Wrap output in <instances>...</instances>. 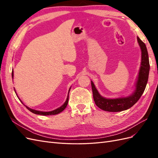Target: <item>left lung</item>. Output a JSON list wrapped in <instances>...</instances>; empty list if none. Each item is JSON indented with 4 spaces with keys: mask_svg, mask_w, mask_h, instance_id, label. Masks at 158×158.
Segmentation results:
<instances>
[{
    "mask_svg": "<svg viewBox=\"0 0 158 158\" xmlns=\"http://www.w3.org/2000/svg\"><path fill=\"white\" fill-rule=\"evenodd\" d=\"M137 41L141 50V63L138 73L136 82L135 85V89L132 93L125 97H119L116 98H106L103 97L98 92L92 81V85L93 97L96 106L102 110L109 112H118L125 111L132 107L144 93L148 80L150 71L149 56L146 46L139 37H137Z\"/></svg>",
    "mask_w": 158,
    "mask_h": 158,
    "instance_id": "left-lung-1",
    "label": "left lung"
}]
</instances>
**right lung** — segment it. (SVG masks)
Here are the masks:
<instances>
[{"instance_id": "add662e5", "label": "right lung", "mask_w": 158, "mask_h": 158, "mask_svg": "<svg viewBox=\"0 0 158 158\" xmlns=\"http://www.w3.org/2000/svg\"><path fill=\"white\" fill-rule=\"evenodd\" d=\"M12 78H14V72L12 71ZM70 88H71V87L69 88V93H68V95H67V98H66V101H65V102L64 103V104H63L62 105V106H60V107H59V108H57V109H55V110H53V111H37V110H35V109H31V108H30V107H28L27 106H25L24 104L23 103V102L21 101V99L18 98V95H17V97L18 98V99H20V101L24 105V106L26 107V108L29 110V111H30L31 112H32L33 113H34V114H41V115H53V114H59V113H60V112H62L63 111V110L66 107V106H67V105H68V103H69V92H70ZM14 91H15V89H14ZM15 93H16V91H15Z\"/></svg>"}]
</instances>
